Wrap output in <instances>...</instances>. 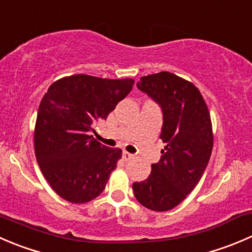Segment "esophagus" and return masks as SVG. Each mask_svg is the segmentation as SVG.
Wrapping results in <instances>:
<instances>
[{
  "mask_svg": "<svg viewBox=\"0 0 252 252\" xmlns=\"http://www.w3.org/2000/svg\"><path fill=\"white\" fill-rule=\"evenodd\" d=\"M133 158H134V155H131V154L128 153V151H123V160L129 161V160H133Z\"/></svg>",
  "mask_w": 252,
  "mask_h": 252,
  "instance_id": "34e87169",
  "label": "esophagus"
}]
</instances>
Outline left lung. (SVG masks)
I'll return each instance as SVG.
<instances>
[{
	"label": "left lung",
	"instance_id": "1",
	"mask_svg": "<svg viewBox=\"0 0 252 252\" xmlns=\"http://www.w3.org/2000/svg\"><path fill=\"white\" fill-rule=\"evenodd\" d=\"M136 86L162 108L160 139L165 148L149 177L133 183L134 196L150 211H170L196 187L208 165L213 149L211 114L199 90L175 74L143 76Z\"/></svg>",
	"mask_w": 252,
	"mask_h": 252
}]
</instances>
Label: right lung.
<instances>
[{
	"instance_id": "right-lung-1",
	"label": "right lung",
	"mask_w": 252,
	"mask_h": 252,
	"mask_svg": "<svg viewBox=\"0 0 252 252\" xmlns=\"http://www.w3.org/2000/svg\"><path fill=\"white\" fill-rule=\"evenodd\" d=\"M133 79L109 80L79 74L48 89L34 128V151L41 173L58 196L76 204L103 192L122 150L90 135L131 91Z\"/></svg>"
}]
</instances>
